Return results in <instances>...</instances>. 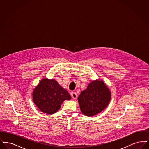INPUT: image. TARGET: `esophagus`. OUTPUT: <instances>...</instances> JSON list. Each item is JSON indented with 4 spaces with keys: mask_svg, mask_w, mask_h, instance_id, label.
<instances>
[{
    "mask_svg": "<svg viewBox=\"0 0 149 149\" xmlns=\"http://www.w3.org/2000/svg\"><path fill=\"white\" fill-rule=\"evenodd\" d=\"M71 97L74 99H76L77 98V94L75 92H71Z\"/></svg>",
    "mask_w": 149,
    "mask_h": 149,
    "instance_id": "34e87169",
    "label": "esophagus"
}]
</instances>
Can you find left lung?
Here are the masks:
<instances>
[{"label":"left lung","mask_w":149,"mask_h":149,"mask_svg":"<svg viewBox=\"0 0 149 149\" xmlns=\"http://www.w3.org/2000/svg\"><path fill=\"white\" fill-rule=\"evenodd\" d=\"M111 93L103 80H94L78 97L81 112L87 116L96 115L108 105Z\"/></svg>","instance_id":"1"}]
</instances>
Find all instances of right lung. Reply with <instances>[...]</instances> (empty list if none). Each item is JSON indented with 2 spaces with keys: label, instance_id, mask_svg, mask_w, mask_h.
Here are the masks:
<instances>
[{
  "label": "right lung",
  "instance_id": "1",
  "mask_svg": "<svg viewBox=\"0 0 149 149\" xmlns=\"http://www.w3.org/2000/svg\"><path fill=\"white\" fill-rule=\"evenodd\" d=\"M33 100L40 110L45 113H56L65 100H70L71 96L55 79H42L34 89Z\"/></svg>",
  "mask_w": 149,
  "mask_h": 149
}]
</instances>
